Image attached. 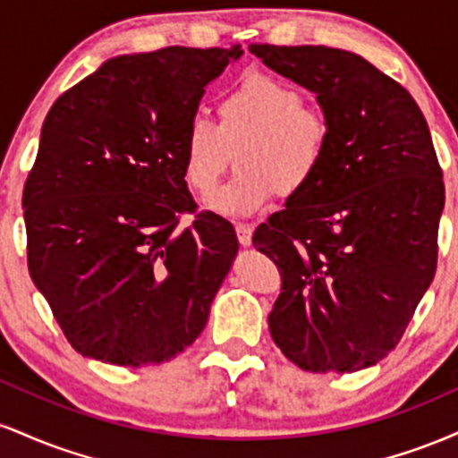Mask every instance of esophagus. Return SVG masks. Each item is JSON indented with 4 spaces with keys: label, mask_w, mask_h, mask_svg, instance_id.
<instances>
[{
    "label": "esophagus",
    "mask_w": 458,
    "mask_h": 458,
    "mask_svg": "<svg viewBox=\"0 0 458 458\" xmlns=\"http://www.w3.org/2000/svg\"><path fill=\"white\" fill-rule=\"evenodd\" d=\"M236 236H239L241 245H250L251 243V234H254V228L250 224H236L234 225Z\"/></svg>",
    "instance_id": "esophagus-1"
}]
</instances>
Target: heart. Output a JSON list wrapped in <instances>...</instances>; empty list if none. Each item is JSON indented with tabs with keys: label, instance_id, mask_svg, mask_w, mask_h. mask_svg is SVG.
Segmentation results:
<instances>
[{
	"label": "heart",
	"instance_id": "obj_1",
	"mask_svg": "<svg viewBox=\"0 0 458 458\" xmlns=\"http://www.w3.org/2000/svg\"><path fill=\"white\" fill-rule=\"evenodd\" d=\"M329 123L303 107L301 92L267 72H247L222 94L219 124L189 118L182 135V167L189 185L213 193L239 150V174L211 198L222 215H251L276 199L303 196L314 185L329 148Z\"/></svg>",
	"mask_w": 458,
	"mask_h": 458
}]
</instances>
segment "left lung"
Here are the masks:
<instances>
[{
	"instance_id": "obj_1",
	"label": "left lung",
	"mask_w": 458,
	"mask_h": 458,
	"mask_svg": "<svg viewBox=\"0 0 458 458\" xmlns=\"http://www.w3.org/2000/svg\"><path fill=\"white\" fill-rule=\"evenodd\" d=\"M317 94L329 123L323 170L254 233L282 277L273 343L310 372H355L398 344L435 277L444 181L418 103L361 55L250 45Z\"/></svg>"
}]
</instances>
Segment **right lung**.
Segmentation results:
<instances>
[{
	"label": "right lung",
	"instance_id": "obj_1",
	"mask_svg": "<svg viewBox=\"0 0 458 458\" xmlns=\"http://www.w3.org/2000/svg\"><path fill=\"white\" fill-rule=\"evenodd\" d=\"M241 55V45L118 55L51 105L23 189L28 267L83 357L161 364L202 334L239 241L196 211L182 135L207 83Z\"/></svg>",
	"mask_w": 458,
	"mask_h": 458
}]
</instances>
